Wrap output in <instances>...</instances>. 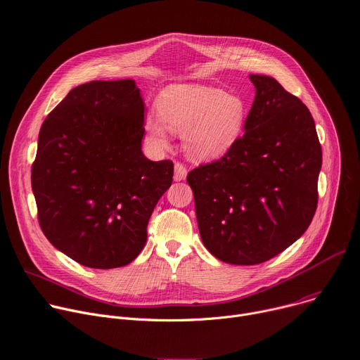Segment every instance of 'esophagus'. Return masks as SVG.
Listing matches in <instances>:
<instances>
[{"label": "esophagus", "mask_w": 360, "mask_h": 360, "mask_svg": "<svg viewBox=\"0 0 360 360\" xmlns=\"http://www.w3.org/2000/svg\"><path fill=\"white\" fill-rule=\"evenodd\" d=\"M186 178V167L184 163L176 162L175 163V174H174V179L175 181H184Z\"/></svg>", "instance_id": "esophagus-1"}]
</instances>
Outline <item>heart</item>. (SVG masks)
Instances as JSON below:
<instances>
[{"label":"heart","mask_w":360,"mask_h":360,"mask_svg":"<svg viewBox=\"0 0 360 360\" xmlns=\"http://www.w3.org/2000/svg\"><path fill=\"white\" fill-rule=\"evenodd\" d=\"M158 112L145 120V130L158 148L169 143L167 129L182 134L189 158L212 160L224 156L240 139L248 107L237 95L202 85H172L158 100Z\"/></svg>","instance_id":"heart-1"}]
</instances>
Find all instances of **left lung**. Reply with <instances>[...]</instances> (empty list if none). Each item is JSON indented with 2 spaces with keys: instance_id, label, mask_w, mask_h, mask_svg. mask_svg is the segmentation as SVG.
<instances>
[{
  "instance_id": "left-lung-1",
  "label": "left lung",
  "mask_w": 360,
  "mask_h": 360,
  "mask_svg": "<svg viewBox=\"0 0 360 360\" xmlns=\"http://www.w3.org/2000/svg\"><path fill=\"white\" fill-rule=\"evenodd\" d=\"M250 81L256 97L245 134L186 176L204 246L231 265H257L290 248L319 202L321 145L313 115L276 79Z\"/></svg>"
}]
</instances>
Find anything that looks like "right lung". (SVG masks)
Listing matches in <instances>:
<instances>
[{"label":"right lung","instance_id":"add662e5","mask_svg":"<svg viewBox=\"0 0 360 360\" xmlns=\"http://www.w3.org/2000/svg\"><path fill=\"white\" fill-rule=\"evenodd\" d=\"M145 103L133 79L82 84L46 117L32 166L41 231L94 269L134 260L172 185L174 163L141 152Z\"/></svg>","mask_w":360,"mask_h":360}]
</instances>
